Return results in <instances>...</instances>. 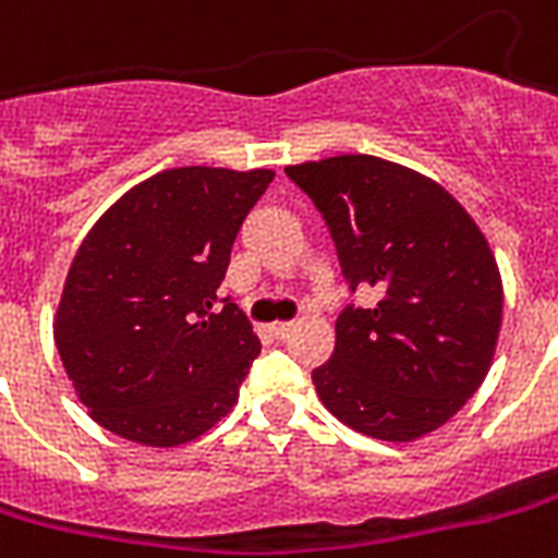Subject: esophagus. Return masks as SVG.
I'll list each match as a JSON object with an SVG mask.
<instances>
[{"instance_id":"obj_1","label":"esophagus","mask_w":558,"mask_h":558,"mask_svg":"<svg viewBox=\"0 0 558 558\" xmlns=\"http://www.w3.org/2000/svg\"><path fill=\"white\" fill-rule=\"evenodd\" d=\"M292 330H295V327L289 325V322H275V325L269 327V333L275 336V339H287V336L292 333Z\"/></svg>"}]
</instances>
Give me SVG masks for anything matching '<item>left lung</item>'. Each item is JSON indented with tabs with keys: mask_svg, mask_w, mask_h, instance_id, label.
I'll return each mask as SVG.
<instances>
[{
	"mask_svg": "<svg viewBox=\"0 0 558 558\" xmlns=\"http://www.w3.org/2000/svg\"><path fill=\"white\" fill-rule=\"evenodd\" d=\"M333 236L351 292L372 310L336 318L333 356L313 372L336 418L383 441H412L453 418L495 356L504 283L486 236L453 195L372 155L287 166Z\"/></svg>",
	"mask_w": 558,
	"mask_h": 558,
	"instance_id": "1",
	"label": "left lung"
}]
</instances>
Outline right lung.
Returning <instances> with one entry per match:
<instances>
[{
	"mask_svg": "<svg viewBox=\"0 0 558 558\" xmlns=\"http://www.w3.org/2000/svg\"><path fill=\"white\" fill-rule=\"evenodd\" d=\"M271 169H163L101 213L54 313V345L90 418L175 448L233 410L260 339L225 298L242 219Z\"/></svg>",
	"mask_w": 558,
	"mask_h": 558,
	"instance_id": "obj_1",
	"label": "right lung"
}]
</instances>
